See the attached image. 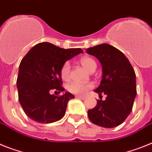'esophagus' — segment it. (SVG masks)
<instances>
[{"label":"esophagus","mask_w":152,"mask_h":152,"mask_svg":"<svg viewBox=\"0 0 152 152\" xmlns=\"http://www.w3.org/2000/svg\"><path fill=\"white\" fill-rule=\"evenodd\" d=\"M77 98H79V99H81V100H85V98L84 97V96H81V95H77L76 96Z\"/></svg>","instance_id":"1"}]
</instances>
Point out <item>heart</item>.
I'll return each instance as SVG.
<instances>
[{"instance_id": "obj_1", "label": "heart", "mask_w": 152, "mask_h": 152, "mask_svg": "<svg viewBox=\"0 0 152 152\" xmlns=\"http://www.w3.org/2000/svg\"><path fill=\"white\" fill-rule=\"evenodd\" d=\"M80 63L82 64L84 67H85L88 71H92L96 68V63L91 58L89 57H83L80 59ZM61 77L64 81L69 80L70 75H71V65L69 62H65L61 66L60 70ZM93 88L91 84H85V83H80L77 81L69 83L67 85V91L72 94H78V95H84L87 93V91Z\"/></svg>"}]
</instances>
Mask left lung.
Instances as JSON below:
<instances>
[{
    "instance_id": "1",
    "label": "left lung",
    "mask_w": 152,
    "mask_h": 152,
    "mask_svg": "<svg viewBox=\"0 0 152 152\" xmlns=\"http://www.w3.org/2000/svg\"><path fill=\"white\" fill-rule=\"evenodd\" d=\"M102 66V79L94 90L104 101L98 100L97 105L88 110V115L94 124L111 128L122 124L132 110L136 90V75L128 58L121 50L107 44L87 49Z\"/></svg>"
}]
</instances>
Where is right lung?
<instances>
[{"instance_id": "1", "label": "right lung", "mask_w": 152, "mask_h": 152, "mask_svg": "<svg viewBox=\"0 0 152 152\" xmlns=\"http://www.w3.org/2000/svg\"><path fill=\"white\" fill-rule=\"evenodd\" d=\"M83 53L81 48L64 49L48 42L34 46L20 61L17 79L18 99L28 118L41 124L60 120L65 115L67 102L75 98L69 92L50 94L51 90L64 91L60 70L67 60Z\"/></svg>"}]
</instances>
